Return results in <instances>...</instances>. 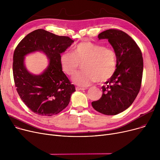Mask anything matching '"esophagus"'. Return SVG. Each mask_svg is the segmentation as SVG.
<instances>
[{
	"instance_id": "1",
	"label": "esophagus",
	"mask_w": 160,
	"mask_h": 160,
	"mask_svg": "<svg viewBox=\"0 0 160 160\" xmlns=\"http://www.w3.org/2000/svg\"><path fill=\"white\" fill-rule=\"evenodd\" d=\"M86 88H79V87H76V90L77 91H82V90H85Z\"/></svg>"
}]
</instances>
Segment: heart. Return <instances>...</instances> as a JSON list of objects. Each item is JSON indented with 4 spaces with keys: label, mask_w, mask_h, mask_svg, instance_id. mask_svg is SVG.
Returning <instances> with one entry per match:
<instances>
[{
    "label": "heart",
    "mask_w": 160,
    "mask_h": 160,
    "mask_svg": "<svg viewBox=\"0 0 160 160\" xmlns=\"http://www.w3.org/2000/svg\"><path fill=\"white\" fill-rule=\"evenodd\" d=\"M60 63L63 71L70 76L83 63V71L76 74L72 80L78 86L86 87L96 81L103 83L112 78L117 68V58L113 49L84 41L76 45L72 53H62Z\"/></svg>",
    "instance_id": "heart-1"
}]
</instances>
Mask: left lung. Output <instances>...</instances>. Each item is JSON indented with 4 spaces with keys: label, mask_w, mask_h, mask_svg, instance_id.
Here are the masks:
<instances>
[{
    "label": "left lung",
    "mask_w": 160,
    "mask_h": 160,
    "mask_svg": "<svg viewBox=\"0 0 160 160\" xmlns=\"http://www.w3.org/2000/svg\"><path fill=\"white\" fill-rule=\"evenodd\" d=\"M114 49L117 68L112 77L102 87V97L91 104L95 110L108 115L119 114L128 108L141 88L143 60L140 48L127 33L110 29L99 33Z\"/></svg>",
    "instance_id": "left-lung-1"
}]
</instances>
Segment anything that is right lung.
I'll return each mask as SVG.
<instances>
[{
	"label": "right lung",
	"mask_w": 160,
	"mask_h": 160,
	"mask_svg": "<svg viewBox=\"0 0 160 160\" xmlns=\"http://www.w3.org/2000/svg\"><path fill=\"white\" fill-rule=\"evenodd\" d=\"M74 41L38 29L25 36L13 54V74L17 91L32 112L41 116H52L68 106L75 87L62 71L60 54ZM37 51L48 57L49 65L41 74L30 73L24 64V57Z\"/></svg>",
	"instance_id": "right-lung-1"
}]
</instances>
